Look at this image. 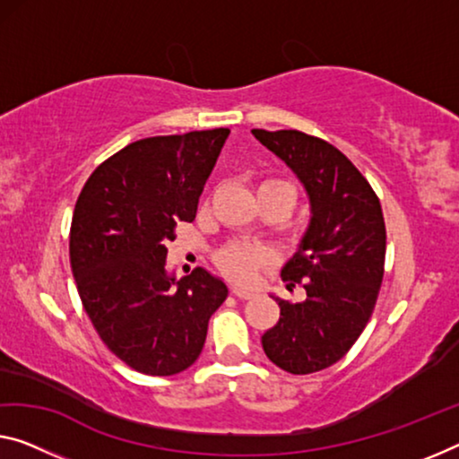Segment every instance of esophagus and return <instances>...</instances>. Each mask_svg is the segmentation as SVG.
<instances>
[{
	"instance_id": "1",
	"label": "esophagus",
	"mask_w": 459,
	"mask_h": 459,
	"mask_svg": "<svg viewBox=\"0 0 459 459\" xmlns=\"http://www.w3.org/2000/svg\"><path fill=\"white\" fill-rule=\"evenodd\" d=\"M231 293L236 295L239 299H250L254 298V291L252 289H242V287H231Z\"/></svg>"
}]
</instances>
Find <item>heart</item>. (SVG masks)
<instances>
[{
  "mask_svg": "<svg viewBox=\"0 0 459 459\" xmlns=\"http://www.w3.org/2000/svg\"><path fill=\"white\" fill-rule=\"evenodd\" d=\"M258 195H277L283 196L293 205L295 199V188L291 182L281 180V178H269L263 180L256 186V196ZM271 258L269 250L260 248V246H250V244H228L217 252V263H220L221 271L228 274L230 279L239 281V283H248L254 277V273L260 264H264L266 260Z\"/></svg>",
  "mask_w": 459,
  "mask_h": 459,
  "instance_id": "b5f03b06",
  "label": "heart"
}]
</instances>
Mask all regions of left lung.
Here are the masks:
<instances>
[{"instance_id":"left-lung-1","label":"left lung","mask_w":459,"mask_h":459,"mask_svg":"<svg viewBox=\"0 0 459 459\" xmlns=\"http://www.w3.org/2000/svg\"><path fill=\"white\" fill-rule=\"evenodd\" d=\"M252 135L298 176L309 199V223L281 277L303 285L306 299L279 301L281 318L263 334L266 357L306 376L334 365L355 344L376 307L384 279L382 205L351 160L301 131L252 129Z\"/></svg>"}]
</instances>
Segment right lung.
Wrapping results in <instances>:
<instances>
[{
	"instance_id": "add662e5",
	"label": "right lung",
	"mask_w": 459,
	"mask_h": 459,
	"mask_svg": "<svg viewBox=\"0 0 459 459\" xmlns=\"http://www.w3.org/2000/svg\"><path fill=\"white\" fill-rule=\"evenodd\" d=\"M230 129L147 137L96 168L75 203L69 260L83 309L131 369L174 376L199 359L228 285L205 269L176 279L166 244L193 221Z\"/></svg>"
}]
</instances>
